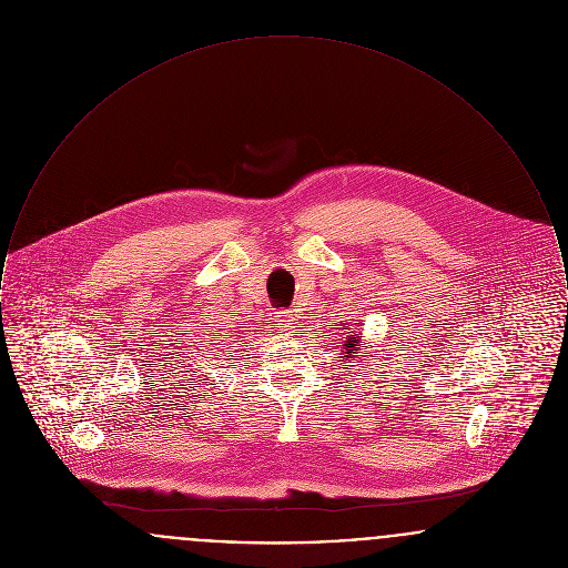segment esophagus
<instances>
[{
  "instance_id": "34e87169",
  "label": "esophagus",
  "mask_w": 568,
  "mask_h": 568,
  "mask_svg": "<svg viewBox=\"0 0 568 568\" xmlns=\"http://www.w3.org/2000/svg\"><path fill=\"white\" fill-rule=\"evenodd\" d=\"M293 321H295V318H293V314H286V318H284V323H286V327H291V325H295V323H293Z\"/></svg>"
}]
</instances>
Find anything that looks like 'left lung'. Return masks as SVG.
<instances>
[{
  "instance_id": "8db88e82",
  "label": "left lung",
  "mask_w": 568,
  "mask_h": 568,
  "mask_svg": "<svg viewBox=\"0 0 568 568\" xmlns=\"http://www.w3.org/2000/svg\"><path fill=\"white\" fill-rule=\"evenodd\" d=\"M348 333H353V331H348ZM358 337H361V333L355 331V335H351V337H346V361H353V358L358 357V355H351V351H355L358 346Z\"/></svg>"
}]
</instances>
